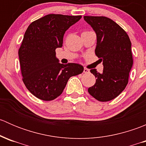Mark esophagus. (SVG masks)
I'll return each mask as SVG.
<instances>
[{"label":"esophagus","mask_w":146,"mask_h":146,"mask_svg":"<svg viewBox=\"0 0 146 146\" xmlns=\"http://www.w3.org/2000/svg\"><path fill=\"white\" fill-rule=\"evenodd\" d=\"M83 72L85 73H88L90 72V70H89V69H88V68H84V70H83Z\"/></svg>","instance_id":"obj_1"}]
</instances>
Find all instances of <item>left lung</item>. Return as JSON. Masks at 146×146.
I'll list each match as a JSON object with an SVG mask.
<instances>
[{"mask_svg":"<svg viewBox=\"0 0 146 146\" xmlns=\"http://www.w3.org/2000/svg\"><path fill=\"white\" fill-rule=\"evenodd\" d=\"M84 20L97 35L95 54L103 61L102 73L90 72L96 82L88 92L100 102L114 99L125 89L133 66L131 42L127 33L118 24L103 16H84Z\"/></svg>","mask_w":146,"mask_h":146,"instance_id":"1","label":"left lung"}]
</instances>
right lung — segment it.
Wrapping results in <instances>:
<instances>
[{"label":"right lung","instance_id":"add662e5","mask_svg":"<svg viewBox=\"0 0 146 146\" xmlns=\"http://www.w3.org/2000/svg\"><path fill=\"white\" fill-rule=\"evenodd\" d=\"M81 17L49 14L27 27L18 55L23 81L36 98L44 101L56 99L71 76L83 72L81 65L60 64L56 57V48L63 46L66 31Z\"/></svg>","mask_w":146,"mask_h":146}]
</instances>
